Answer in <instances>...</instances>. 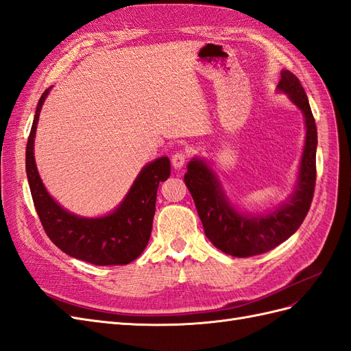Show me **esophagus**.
<instances>
[{
    "label": "esophagus",
    "instance_id": "obj_1",
    "mask_svg": "<svg viewBox=\"0 0 351 351\" xmlns=\"http://www.w3.org/2000/svg\"><path fill=\"white\" fill-rule=\"evenodd\" d=\"M188 160V154L185 152H176L173 156H172V165L175 169H181Z\"/></svg>",
    "mask_w": 351,
    "mask_h": 351
}]
</instances>
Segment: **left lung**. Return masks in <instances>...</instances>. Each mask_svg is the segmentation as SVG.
<instances>
[{
  "label": "left lung",
  "mask_w": 351,
  "mask_h": 351,
  "mask_svg": "<svg viewBox=\"0 0 351 351\" xmlns=\"http://www.w3.org/2000/svg\"><path fill=\"white\" fill-rule=\"evenodd\" d=\"M278 89L288 94L306 119V145L300 165L298 184L285 204L266 216L239 215L229 206L217 179L203 160L194 158L189 162L184 178L194 198L206 237L220 252L234 257L263 254L284 243L303 223L313 199L317 145L315 117L304 88L294 73L282 70Z\"/></svg>",
  "instance_id": "left-lung-1"
}]
</instances>
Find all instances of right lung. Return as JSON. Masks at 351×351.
<instances>
[{"mask_svg":"<svg viewBox=\"0 0 351 351\" xmlns=\"http://www.w3.org/2000/svg\"><path fill=\"white\" fill-rule=\"evenodd\" d=\"M49 89L36 106L26 145V173L36 213L48 238L63 253L97 266H122L144 252L153 229L158 184L170 176V160L160 157L138 175L131 191L112 215L86 219L66 212L49 197L38 175L34 139L38 117Z\"/></svg>","mask_w":351,"mask_h":351,"instance_id":"add662e5","label":"right lung"}]
</instances>
